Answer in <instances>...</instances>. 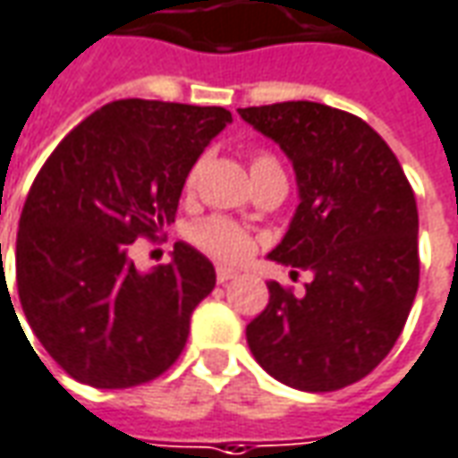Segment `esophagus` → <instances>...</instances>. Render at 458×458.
<instances>
[{
    "label": "esophagus",
    "instance_id": "34e87169",
    "mask_svg": "<svg viewBox=\"0 0 458 458\" xmlns=\"http://www.w3.org/2000/svg\"><path fill=\"white\" fill-rule=\"evenodd\" d=\"M216 278H217V283H228V281H233V278H238V270L225 268V266H217Z\"/></svg>",
    "mask_w": 458,
    "mask_h": 458
}]
</instances>
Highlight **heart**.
Masks as SVG:
<instances>
[{"label": "heart", "mask_w": 458, "mask_h": 458, "mask_svg": "<svg viewBox=\"0 0 458 458\" xmlns=\"http://www.w3.org/2000/svg\"><path fill=\"white\" fill-rule=\"evenodd\" d=\"M273 165L278 163L270 155H255L253 163H250V170H253L255 175V173H260L266 167H273ZM198 177H200V163L192 165V170L185 177V188H195ZM190 238H192V242L198 248H203L208 255H213L217 260H230V263H238L242 258H248L250 250H253L250 235L241 225L230 223L225 217H210V220H205L200 225H195L192 233H190Z\"/></svg>", "instance_id": "heart-1"}]
</instances>
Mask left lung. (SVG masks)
Segmentation results:
<instances>
[{
	"label": "left lung",
	"instance_id": "left-lung-1",
	"mask_svg": "<svg viewBox=\"0 0 458 458\" xmlns=\"http://www.w3.org/2000/svg\"><path fill=\"white\" fill-rule=\"evenodd\" d=\"M291 160L298 208L270 260L310 270L306 293L270 281L248 323L255 360L281 384L335 391L360 381L394 348L419 288V213L381 135L320 102L238 110Z\"/></svg>",
	"mask_w": 458,
	"mask_h": 458
}]
</instances>
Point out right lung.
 I'll return each instance as SVG.
<instances>
[{"label": "right lung", "instance_id": "add662e5", "mask_svg": "<svg viewBox=\"0 0 458 458\" xmlns=\"http://www.w3.org/2000/svg\"><path fill=\"white\" fill-rule=\"evenodd\" d=\"M225 107L117 99L59 142L34 177L17 233V288L34 335L95 388L157 378L182 353L190 316L216 288L200 250L138 270L130 245L175 220L185 177Z\"/></svg>", "mask_w": 458, "mask_h": 458}]
</instances>
